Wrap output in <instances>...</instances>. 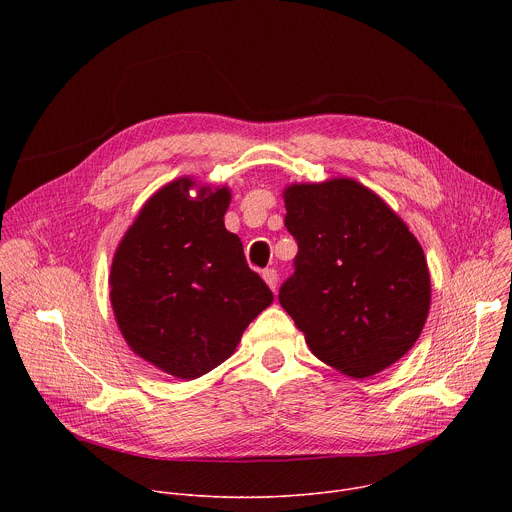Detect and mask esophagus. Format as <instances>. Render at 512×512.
I'll return each mask as SVG.
<instances>
[{
	"label": "esophagus",
	"mask_w": 512,
	"mask_h": 512,
	"mask_svg": "<svg viewBox=\"0 0 512 512\" xmlns=\"http://www.w3.org/2000/svg\"><path fill=\"white\" fill-rule=\"evenodd\" d=\"M263 279H265V283L275 291V287H277V271H275L273 267H269V269L263 271Z\"/></svg>",
	"instance_id": "34e87169"
}]
</instances>
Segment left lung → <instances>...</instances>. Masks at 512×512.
<instances>
[{
	"label": "left lung",
	"mask_w": 512,
	"mask_h": 512,
	"mask_svg": "<svg viewBox=\"0 0 512 512\" xmlns=\"http://www.w3.org/2000/svg\"><path fill=\"white\" fill-rule=\"evenodd\" d=\"M298 243L279 304L310 350L354 379L397 362L429 312V271L417 239L369 188L336 178L283 194Z\"/></svg>",
	"instance_id": "1"
}]
</instances>
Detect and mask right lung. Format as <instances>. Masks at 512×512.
I'll return each mask as SVG.
<instances>
[{
  "instance_id": "1",
  "label": "right lung",
  "mask_w": 512,
  "mask_h": 512,
  "mask_svg": "<svg viewBox=\"0 0 512 512\" xmlns=\"http://www.w3.org/2000/svg\"><path fill=\"white\" fill-rule=\"evenodd\" d=\"M180 178L156 192L125 233L111 265V304L131 350L178 379L225 362L243 330L273 302L225 229L227 188Z\"/></svg>"
}]
</instances>
